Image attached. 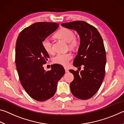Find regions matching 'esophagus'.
<instances>
[{"label": "esophagus", "instance_id": "1", "mask_svg": "<svg viewBox=\"0 0 124 124\" xmlns=\"http://www.w3.org/2000/svg\"><path fill=\"white\" fill-rule=\"evenodd\" d=\"M64 70H65V72H66V73H67V72H69L68 69V68H66V67H65V68H64Z\"/></svg>", "mask_w": 124, "mask_h": 124}]
</instances>
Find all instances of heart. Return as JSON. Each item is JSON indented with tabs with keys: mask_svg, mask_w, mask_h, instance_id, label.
Instances as JSON below:
<instances>
[{
	"mask_svg": "<svg viewBox=\"0 0 124 124\" xmlns=\"http://www.w3.org/2000/svg\"><path fill=\"white\" fill-rule=\"evenodd\" d=\"M56 37L68 43L69 47L71 49L77 47L79 44V39L75 36L73 31L68 28H62L60 29L56 34ZM42 46L45 51L48 54H52L54 52L52 43L49 38H45L42 42ZM72 54L70 53L58 54L53 58V62L66 66L72 59Z\"/></svg>",
	"mask_w": 124,
	"mask_h": 124,
	"instance_id": "1",
	"label": "heart"
}]
</instances>
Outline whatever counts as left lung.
<instances>
[{"label":"left lung","mask_w":124,"mask_h":124,"mask_svg":"<svg viewBox=\"0 0 124 124\" xmlns=\"http://www.w3.org/2000/svg\"><path fill=\"white\" fill-rule=\"evenodd\" d=\"M61 26L76 31L80 38L73 65L78 67V70L81 65L84 69L80 72L70 70L74 78L70 84L71 92L79 99H89L99 90L105 75L106 54L102 38L95 27L83 21L64 23Z\"/></svg>","instance_id":"left-lung-1"}]
</instances>
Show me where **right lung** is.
I'll return each instance as SVG.
<instances>
[{"label":"right lung","mask_w":124,"mask_h":124,"mask_svg":"<svg viewBox=\"0 0 124 124\" xmlns=\"http://www.w3.org/2000/svg\"><path fill=\"white\" fill-rule=\"evenodd\" d=\"M58 26L56 23L36 22L23 29L16 41L15 64L20 81L29 96L38 101H44L54 95L57 82L65 73L60 64H52L48 71L43 67L49 56L42 42Z\"/></svg>","instance_id":"add662e5"}]
</instances>
